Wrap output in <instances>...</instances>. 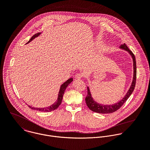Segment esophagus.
<instances>
[{"mask_svg": "<svg viewBox=\"0 0 150 150\" xmlns=\"http://www.w3.org/2000/svg\"><path fill=\"white\" fill-rule=\"evenodd\" d=\"M82 77H83V75H82L81 74H80V73H77V74H76L75 78H76V79H80L82 78Z\"/></svg>", "mask_w": 150, "mask_h": 150, "instance_id": "1", "label": "esophagus"}]
</instances>
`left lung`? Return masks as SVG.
Masks as SVG:
<instances>
[{"label": "left lung", "mask_w": 150, "mask_h": 150, "mask_svg": "<svg viewBox=\"0 0 150 150\" xmlns=\"http://www.w3.org/2000/svg\"><path fill=\"white\" fill-rule=\"evenodd\" d=\"M120 49H123L124 50H126L129 52V53L132 56L133 62V81L132 83V85L128 90L127 93L125 95V96L123 98L122 100H120L119 102H117V103L113 104V105H102L97 102L93 99V98L91 96V92L90 91L89 87H87V96L86 97V102L87 105V106L89 108L90 110L94 112L102 113V114H108V113H113L117 110H118L129 98V97L131 96L132 93L134 91L135 86H136V75H137V69H136V58L134 54L133 53V52L130 50L127 45L125 44H123L121 45L119 47Z\"/></svg>", "instance_id": "left-lung-1"}]
</instances>
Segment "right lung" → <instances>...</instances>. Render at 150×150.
I'll return each instance as SVG.
<instances>
[{
	"label": "right lung",
	"instance_id": "obj_1",
	"mask_svg": "<svg viewBox=\"0 0 150 150\" xmlns=\"http://www.w3.org/2000/svg\"><path fill=\"white\" fill-rule=\"evenodd\" d=\"M41 34V33H39L37 34H35V35H34L29 40V41L27 43L28 44L29 42H30L31 41H33V40H34L35 38L38 37L40 34ZM73 78H70L69 79H68L66 81H65L61 86H60V88L59 92V94H58V97L57 99L56 100V102H54L53 104L51 105L48 107H46V108H34V107H32L30 105H28V107L32 109H35V110H37L39 111H41V112H50L52 111L53 110H55L56 109H57L59 105L61 104L62 101V98H63V94L64 93L65 90L66 89V88L67 87V86L72 82L73 81Z\"/></svg>",
	"mask_w": 150,
	"mask_h": 150
}]
</instances>
